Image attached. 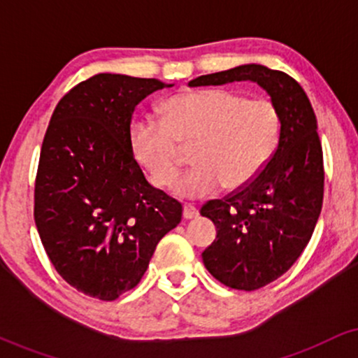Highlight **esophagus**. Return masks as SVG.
<instances>
[{
  "label": "esophagus",
  "instance_id": "34e87169",
  "mask_svg": "<svg viewBox=\"0 0 358 358\" xmlns=\"http://www.w3.org/2000/svg\"><path fill=\"white\" fill-rule=\"evenodd\" d=\"M199 217V210H196V207H193L190 203H185L183 205V219L185 220H192V219H196Z\"/></svg>",
  "mask_w": 358,
  "mask_h": 358
}]
</instances>
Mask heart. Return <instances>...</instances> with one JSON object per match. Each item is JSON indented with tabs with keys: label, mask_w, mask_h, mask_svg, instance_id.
<instances>
[{
	"label": "heart",
	"mask_w": 358,
	"mask_h": 358,
	"mask_svg": "<svg viewBox=\"0 0 358 358\" xmlns=\"http://www.w3.org/2000/svg\"><path fill=\"white\" fill-rule=\"evenodd\" d=\"M281 121L273 102L249 101L227 89L178 94L162 106V122L131 126L136 162L153 185L165 188L182 170L178 146H192L193 170L173 185L182 199H203L225 187L241 190L264 170L276 150Z\"/></svg>",
	"instance_id": "b5f03b06"
}]
</instances>
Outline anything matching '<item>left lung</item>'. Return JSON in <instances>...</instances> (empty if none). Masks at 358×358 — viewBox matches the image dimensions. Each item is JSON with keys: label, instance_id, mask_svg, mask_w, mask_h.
<instances>
[{"label": "left lung", "instance_id": "obj_1", "mask_svg": "<svg viewBox=\"0 0 358 358\" xmlns=\"http://www.w3.org/2000/svg\"><path fill=\"white\" fill-rule=\"evenodd\" d=\"M256 82L281 121L278 148L244 188L202 207L217 229L202 252L213 278L234 289L254 291L276 281L301 256L323 202V153L316 116L301 85L285 72L259 64L200 76L190 87Z\"/></svg>", "mask_w": 358, "mask_h": 358}]
</instances>
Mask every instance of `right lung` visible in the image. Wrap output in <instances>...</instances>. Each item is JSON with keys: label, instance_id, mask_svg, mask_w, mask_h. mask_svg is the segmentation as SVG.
<instances>
[{"label": "right lung", "instance_id": "1", "mask_svg": "<svg viewBox=\"0 0 358 358\" xmlns=\"http://www.w3.org/2000/svg\"><path fill=\"white\" fill-rule=\"evenodd\" d=\"M158 79L97 73L62 97L45 133L35 224L53 268L87 296L133 289L182 205L151 187L131 151L134 109L171 87Z\"/></svg>", "mask_w": 358, "mask_h": 358}]
</instances>
